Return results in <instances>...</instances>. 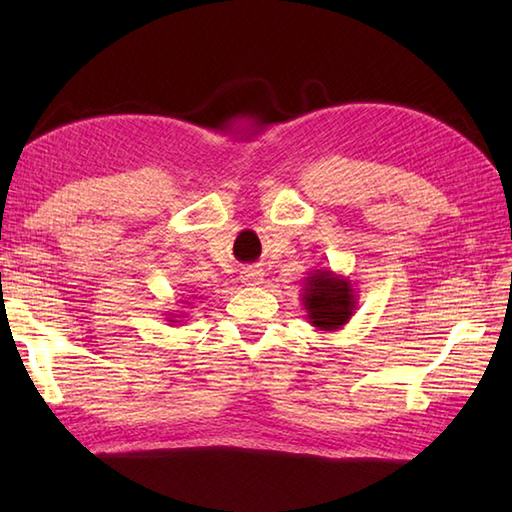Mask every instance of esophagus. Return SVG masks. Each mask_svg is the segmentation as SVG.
<instances>
[{
  "label": "esophagus",
  "mask_w": 512,
  "mask_h": 512,
  "mask_svg": "<svg viewBox=\"0 0 512 512\" xmlns=\"http://www.w3.org/2000/svg\"><path fill=\"white\" fill-rule=\"evenodd\" d=\"M242 284L244 286L264 284V270L262 268H244L242 270Z\"/></svg>",
  "instance_id": "1"
}]
</instances>
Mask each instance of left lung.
I'll return each mask as SVG.
<instances>
[{"label": "left lung", "mask_w": 512, "mask_h": 512, "mask_svg": "<svg viewBox=\"0 0 512 512\" xmlns=\"http://www.w3.org/2000/svg\"><path fill=\"white\" fill-rule=\"evenodd\" d=\"M301 301L308 312V323L321 332L341 330L352 319L358 303L350 279L330 268L310 270L303 279Z\"/></svg>", "instance_id": "left-lung-1"}]
</instances>
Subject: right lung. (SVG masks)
I'll list each match as a JSON object with an SVG mask.
<instances>
[{
    "mask_svg": "<svg viewBox=\"0 0 512 512\" xmlns=\"http://www.w3.org/2000/svg\"><path fill=\"white\" fill-rule=\"evenodd\" d=\"M167 314H171V312H167ZM180 319H184V312H180V314H173V317H167V321H171V323H182Z\"/></svg>",
    "mask_w": 512,
    "mask_h": 512,
    "instance_id": "add662e5",
    "label": "right lung"
}]
</instances>
